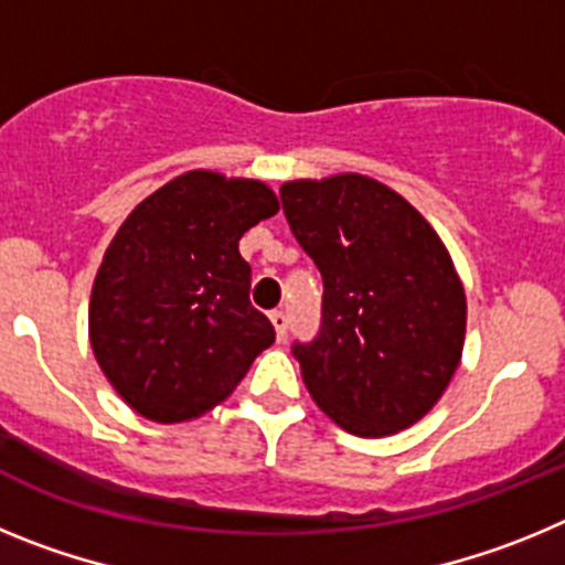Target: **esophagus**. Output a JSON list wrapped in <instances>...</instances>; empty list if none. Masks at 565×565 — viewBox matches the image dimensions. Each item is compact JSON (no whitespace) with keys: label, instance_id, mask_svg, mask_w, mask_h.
Returning a JSON list of instances; mask_svg holds the SVG:
<instances>
[{"label":"esophagus","instance_id":"1","mask_svg":"<svg viewBox=\"0 0 565 565\" xmlns=\"http://www.w3.org/2000/svg\"><path fill=\"white\" fill-rule=\"evenodd\" d=\"M271 322H274V331H277L279 342H286V333H288V313H286V311H271Z\"/></svg>","mask_w":565,"mask_h":565}]
</instances>
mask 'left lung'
<instances>
[{"mask_svg":"<svg viewBox=\"0 0 565 565\" xmlns=\"http://www.w3.org/2000/svg\"><path fill=\"white\" fill-rule=\"evenodd\" d=\"M322 274V326L294 342L308 393L342 430L393 436L433 411L463 351L467 297L436 228L356 172L279 189Z\"/></svg>","mask_w":565,"mask_h":565,"instance_id":"obj_1","label":"left lung"}]
</instances>
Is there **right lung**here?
<instances>
[{
  "label": "right lung",
  "mask_w": 565,
  "mask_h": 565,
  "mask_svg": "<svg viewBox=\"0 0 565 565\" xmlns=\"http://www.w3.org/2000/svg\"><path fill=\"white\" fill-rule=\"evenodd\" d=\"M277 212L266 183L192 169L115 232L89 297V344L135 413L161 424L203 416L274 342L237 246Z\"/></svg>",
  "instance_id": "right-lung-1"
}]
</instances>
